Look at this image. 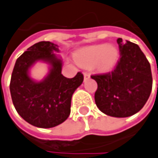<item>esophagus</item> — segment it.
Listing matches in <instances>:
<instances>
[{"mask_svg": "<svg viewBox=\"0 0 158 158\" xmlns=\"http://www.w3.org/2000/svg\"><path fill=\"white\" fill-rule=\"evenodd\" d=\"M90 78V75H89V73H88V72H84V79H88Z\"/></svg>", "mask_w": 158, "mask_h": 158, "instance_id": "esophagus-1", "label": "esophagus"}]
</instances>
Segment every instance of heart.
<instances>
[{
  "label": "heart",
  "mask_w": 158,
  "mask_h": 158,
  "mask_svg": "<svg viewBox=\"0 0 158 158\" xmlns=\"http://www.w3.org/2000/svg\"><path fill=\"white\" fill-rule=\"evenodd\" d=\"M118 50L114 46L108 44H98L89 46L78 50L74 59L82 67L91 68L97 66L101 71H109L118 60Z\"/></svg>",
  "instance_id": "b5f03b06"
}]
</instances>
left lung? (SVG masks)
<instances>
[{
    "instance_id": "1",
    "label": "left lung",
    "mask_w": 158,
    "mask_h": 158,
    "mask_svg": "<svg viewBox=\"0 0 158 158\" xmlns=\"http://www.w3.org/2000/svg\"><path fill=\"white\" fill-rule=\"evenodd\" d=\"M120 59L115 69L92 75L98 83L97 107L104 114L127 118L137 113L148 101L152 90L150 64L140 48L133 42L117 40Z\"/></svg>"
}]
</instances>
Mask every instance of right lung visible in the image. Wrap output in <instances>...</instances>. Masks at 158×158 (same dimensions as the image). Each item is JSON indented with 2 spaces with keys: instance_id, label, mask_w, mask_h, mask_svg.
Masks as SVG:
<instances>
[{
  "instance_id": "add662e5",
  "label": "right lung",
  "mask_w": 158,
  "mask_h": 158,
  "mask_svg": "<svg viewBox=\"0 0 158 158\" xmlns=\"http://www.w3.org/2000/svg\"><path fill=\"white\" fill-rule=\"evenodd\" d=\"M59 46L50 41L35 43L17 59L10 83L14 108L22 118L31 125L50 128L64 122L70 114L71 98L83 82V74L69 79L61 74L62 60L54 51ZM37 61L50 64L48 75L35 81L28 69Z\"/></svg>"
}]
</instances>
